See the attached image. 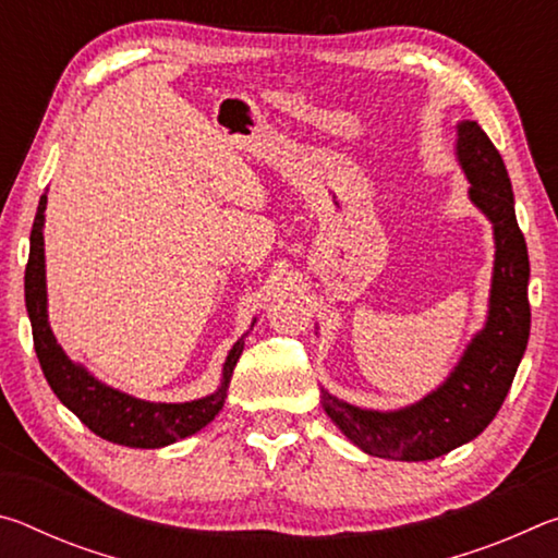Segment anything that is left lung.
I'll return each mask as SVG.
<instances>
[{
    "label": "left lung",
    "mask_w": 558,
    "mask_h": 558,
    "mask_svg": "<svg viewBox=\"0 0 558 558\" xmlns=\"http://www.w3.org/2000/svg\"><path fill=\"white\" fill-rule=\"evenodd\" d=\"M456 159L470 182V202L487 216L495 235L485 325L442 384L415 403L374 411L319 389L325 413L366 456L421 462L477 438L502 405L529 342V256L507 167L475 120L458 122Z\"/></svg>",
    "instance_id": "1"
}]
</instances>
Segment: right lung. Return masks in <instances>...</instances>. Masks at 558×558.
<instances>
[{"instance_id": "obj_1", "label": "right lung", "mask_w": 558, "mask_h": 558, "mask_svg": "<svg viewBox=\"0 0 558 558\" xmlns=\"http://www.w3.org/2000/svg\"><path fill=\"white\" fill-rule=\"evenodd\" d=\"M46 194L41 196L36 219L32 226L29 239V263H26L24 276V298L26 313L32 319L34 349L39 356L41 372L49 381L51 391L59 396L65 409L73 411L96 436L128 448H165L186 436H194L196 430L219 415L226 403L235 362L241 359L245 332L239 342L231 347L221 369V384L214 393H206L202 399L165 403V401H145L137 396L112 389L98 376H93L86 366L73 362L63 352L59 339L53 337L49 325V295H46V256H44V221H46ZM256 319L251 323V329Z\"/></svg>"}]
</instances>
